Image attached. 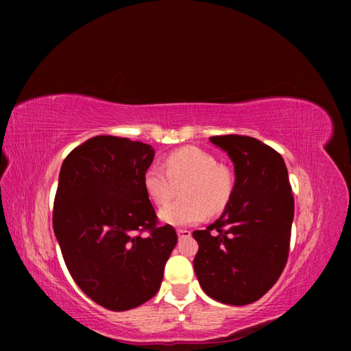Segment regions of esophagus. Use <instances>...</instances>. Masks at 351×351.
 Masks as SVG:
<instances>
[{"mask_svg":"<svg viewBox=\"0 0 351 351\" xmlns=\"http://www.w3.org/2000/svg\"><path fill=\"white\" fill-rule=\"evenodd\" d=\"M176 234H178V238H180V240H182V238H189L191 235L189 229H178Z\"/></svg>","mask_w":351,"mask_h":351,"instance_id":"obj_1","label":"esophagus"}]
</instances>
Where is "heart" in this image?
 <instances>
[{
  "label": "heart",
  "instance_id": "obj_1",
  "mask_svg": "<svg viewBox=\"0 0 351 351\" xmlns=\"http://www.w3.org/2000/svg\"><path fill=\"white\" fill-rule=\"evenodd\" d=\"M167 172L152 164L143 175V189L155 205H166L173 197L176 185L184 199L164 206L160 219L173 226L195 225L211 214L220 213L232 197L234 176L217 166L211 154L196 146H184L166 156Z\"/></svg>",
  "mask_w": 351,
  "mask_h": 351
}]
</instances>
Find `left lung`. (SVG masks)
<instances>
[{"label":"left lung","instance_id":"left-lung-1","mask_svg":"<svg viewBox=\"0 0 351 351\" xmlns=\"http://www.w3.org/2000/svg\"><path fill=\"white\" fill-rule=\"evenodd\" d=\"M211 143L234 162L232 197L220 219L195 230L193 261L200 287L220 303L244 306L261 299L285 268L294 197L285 161L247 136H214Z\"/></svg>","mask_w":351,"mask_h":351}]
</instances>
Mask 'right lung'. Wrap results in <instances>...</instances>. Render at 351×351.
Returning <instances> with one entry per match:
<instances>
[{"label": "right lung", "instance_id": "1", "mask_svg": "<svg viewBox=\"0 0 351 351\" xmlns=\"http://www.w3.org/2000/svg\"><path fill=\"white\" fill-rule=\"evenodd\" d=\"M151 145L96 136L66 156L52 225L66 267L86 295L110 311H128L158 293L176 245L158 226L143 189Z\"/></svg>", "mask_w": 351, "mask_h": 351}]
</instances>
